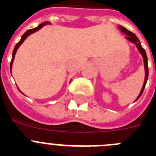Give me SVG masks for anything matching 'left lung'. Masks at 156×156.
<instances>
[{"label": "left lung", "instance_id": "left-lung-1", "mask_svg": "<svg viewBox=\"0 0 156 156\" xmlns=\"http://www.w3.org/2000/svg\"><path fill=\"white\" fill-rule=\"evenodd\" d=\"M118 28H119V30H120L122 33H123V34L126 35V37H125V39L127 40L128 41H129L130 43H132V44H133L136 45V47H137V50L139 51V52H140V55H141V56H142L143 60H144V74H145V76H144V84H143V87H142V88H141V90H140V94H139V95L137 96V98H136V100L134 101V102H135V101H137V99H138L141 96V94H142L143 91H144V87H145L146 83H147V81H148V58H147V55H146L145 51H144V49L142 48V46H141V44L140 43V41H139V39L137 38V36L135 35L134 34H133V33H131L130 31H129L128 30H126L125 27H122V26H118ZM155 73H156V68H155Z\"/></svg>", "mask_w": 156, "mask_h": 156}]
</instances>
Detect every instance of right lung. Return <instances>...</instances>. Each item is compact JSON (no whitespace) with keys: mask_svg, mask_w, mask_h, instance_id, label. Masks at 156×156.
Here are the masks:
<instances>
[{"mask_svg":"<svg viewBox=\"0 0 156 156\" xmlns=\"http://www.w3.org/2000/svg\"><path fill=\"white\" fill-rule=\"evenodd\" d=\"M50 24H51L50 22H48V21L44 22V23H41V24H40L39 26H38V27H36V28L31 29V30H28L27 32H26V33H25L24 34H23V36H22L21 40H20V41H19V42L17 43V44H16V46H15V48H14L13 52H12V61H11V64H10V71H11V74H12V65H13L14 59H15V56H16V52H17L18 49H19V47H20V45H21L22 44H23V43L24 42L25 40L27 39V38L29 37V36L31 35V34H34L35 32H37V31H38V30H40L41 28H42V27H44V26H46V25H50ZM71 80H70V82H71ZM18 89H19V88H18ZM19 91H20V92H21V93L23 94H23V92L21 91V90H19ZM24 95H25V94H24Z\"/></svg>","mask_w":156,"mask_h":156,"instance_id":"add662e5","label":"right lung"}]
</instances>
